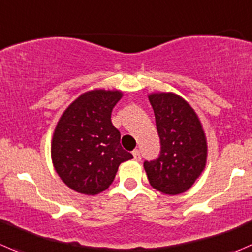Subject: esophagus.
<instances>
[{
    "label": "esophagus",
    "mask_w": 252,
    "mask_h": 252,
    "mask_svg": "<svg viewBox=\"0 0 252 252\" xmlns=\"http://www.w3.org/2000/svg\"><path fill=\"white\" fill-rule=\"evenodd\" d=\"M133 156H134V160H135V161H140L141 160V154H140V151L138 150V149L133 150Z\"/></svg>",
    "instance_id": "obj_1"
}]
</instances>
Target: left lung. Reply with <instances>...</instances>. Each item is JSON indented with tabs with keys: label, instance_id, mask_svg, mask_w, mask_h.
I'll return each mask as SVG.
<instances>
[{
	"label": "left lung",
	"instance_id": "obj_1",
	"mask_svg": "<svg viewBox=\"0 0 252 252\" xmlns=\"http://www.w3.org/2000/svg\"><path fill=\"white\" fill-rule=\"evenodd\" d=\"M160 138V154L145 161L149 182L165 194H180L191 188L206 167L207 140L198 116L175 94H151Z\"/></svg>",
	"mask_w": 252,
	"mask_h": 252
}]
</instances>
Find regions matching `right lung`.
Returning a JSON list of instances; mask_svg holds the SVG:
<instances>
[{
  "mask_svg": "<svg viewBox=\"0 0 252 252\" xmlns=\"http://www.w3.org/2000/svg\"><path fill=\"white\" fill-rule=\"evenodd\" d=\"M122 92H85L58 122L51 158L60 178L71 189L97 194L113 182L119 165L133 158L121 145V133L112 124V109Z\"/></svg>",
  "mask_w": 252,
  "mask_h": 252,
  "instance_id": "obj_1",
  "label": "right lung"
}]
</instances>
